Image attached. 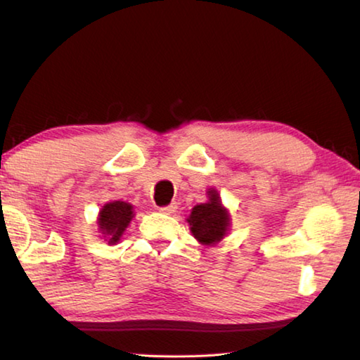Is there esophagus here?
Returning a JSON list of instances; mask_svg holds the SVG:
<instances>
[{
    "instance_id": "esophagus-1",
    "label": "esophagus",
    "mask_w": 360,
    "mask_h": 360,
    "mask_svg": "<svg viewBox=\"0 0 360 360\" xmlns=\"http://www.w3.org/2000/svg\"><path fill=\"white\" fill-rule=\"evenodd\" d=\"M176 210H178V206H176V203H172V205L163 206V208H160V212H162V214H168V216H172V214H174Z\"/></svg>"
}]
</instances>
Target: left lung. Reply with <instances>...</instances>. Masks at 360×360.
Returning a JSON list of instances; mask_svg holds the SVG:
<instances>
[{
	"label": "left lung",
	"instance_id": "1",
	"mask_svg": "<svg viewBox=\"0 0 360 360\" xmlns=\"http://www.w3.org/2000/svg\"><path fill=\"white\" fill-rule=\"evenodd\" d=\"M206 193L208 202L193 206L186 221L193 238L200 245L211 248L219 245L229 235L231 217L216 188H208Z\"/></svg>",
	"mask_w": 360,
	"mask_h": 360
}]
</instances>
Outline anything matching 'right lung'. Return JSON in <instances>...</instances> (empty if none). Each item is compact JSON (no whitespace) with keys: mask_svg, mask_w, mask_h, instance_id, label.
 Returning a JSON list of instances; mask_svg holds the SVG:
<instances>
[{"mask_svg":"<svg viewBox=\"0 0 360 360\" xmlns=\"http://www.w3.org/2000/svg\"><path fill=\"white\" fill-rule=\"evenodd\" d=\"M133 217H135V210H133L131 203L120 202V200L105 203L101 206L98 217H96L101 238L108 245H117Z\"/></svg>","mask_w":360,"mask_h":360,"instance_id":"right-lung-1","label":"right lung"}]
</instances>
